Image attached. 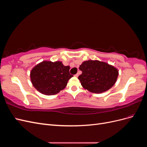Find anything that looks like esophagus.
I'll list each match as a JSON object with an SVG mask.
<instances>
[{"label":"esophagus","instance_id":"1","mask_svg":"<svg viewBox=\"0 0 147 147\" xmlns=\"http://www.w3.org/2000/svg\"><path fill=\"white\" fill-rule=\"evenodd\" d=\"M78 75H79V74H78V73H77V74H75V77H78Z\"/></svg>","mask_w":147,"mask_h":147}]
</instances>
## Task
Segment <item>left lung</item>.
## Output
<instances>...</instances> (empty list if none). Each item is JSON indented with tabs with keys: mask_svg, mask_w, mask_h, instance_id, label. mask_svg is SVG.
Instances as JSON below:
<instances>
[{
	"mask_svg": "<svg viewBox=\"0 0 147 147\" xmlns=\"http://www.w3.org/2000/svg\"><path fill=\"white\" fill-rule=\"evenodd\" d=\"M79 69L82 74L78 78L83 88L96 94L110 90L116 83L119 74L115 67L99 60L83 61Z\"/></svg>",
	"mask_w": 147,
	"mask_h": 147,
	"instance_id": "left-lung-1",
	"label": "left lung"
}]
</instances>
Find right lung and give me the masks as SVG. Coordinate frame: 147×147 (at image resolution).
<instances>
[{
	"label": "right lung",
	"mask_w": 147,
	"mask_h": 147,
	"mask_svg": "<svg viewBox=\"0 0 147 147\" xmlns=\"http://www.w3.org/2000/svg\"><path fill=\"white\" fill-rule=\"evenodd\" d=\"M70 67L61 61H43L35 65L30 73L34 87L43 94L55 95L64 90L73 77L69 73Z\"/></svg>",
	"instance_id": "obj_1"
}]
</instances>
